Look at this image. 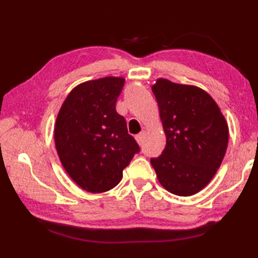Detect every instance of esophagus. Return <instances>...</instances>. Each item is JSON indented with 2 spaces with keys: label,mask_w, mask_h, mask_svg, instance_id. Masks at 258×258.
Masks as SVG:
<instances>
[{
  "label": "esophagus",
  "mask_w": 258,
  "mask_h": 258,
  "mask_svg": "<svg viewBox=\"0 0 258 258\" xmlns=\"http://www.w3.org/2000/svg\"><path fill=\"white\" fill-rule=\"evenodd\" d=\"M144 136H145V131H142L141 133H139L138 135L135 136V140H136V142H138L139 144H141V143H142V141H143V139H144Z\"/></svg>",
  "instance_id": "1"
}]
</instances>
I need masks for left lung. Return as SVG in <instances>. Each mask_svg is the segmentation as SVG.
<instances>
[{
	"instance_id": "obj_1",
	"label": "left lung",
	"mask_w": 258,
	"mask_h": 258,
	"mask_svg": "<svg viewBox=\"0 0 258 258\" xmlns=\"http://www.w3.org/2000/svg\"><path fill=\"white\" fill-rule=\"evenodd\" d=\"M166 145L151 158L158 182L169 193L190 196L203 189L220 168L228 143V126L204 90L158 79L152 86Z\"/></svg>"
}]
</instances>
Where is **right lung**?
Listing matches in <instances>:
<instances>
[{
	"instance_id": "obj_1",
	"label": "right lung",
	"mask_w": 258,
	"mask_h": 258,
	"mask_svg": "<svg viewBox=\"0 0 258 258\" xmlns=\"http://www.w3.org/2000/svg\"><path fill=\"white\" fill-rule=\"evenodd\" d=\"M124 83L123 78L107 76L79 84L57 114L54 142L59 161L70 177L91 193L115 187L140 152L115 108Z\"/></svg>"
}]
</instances>
